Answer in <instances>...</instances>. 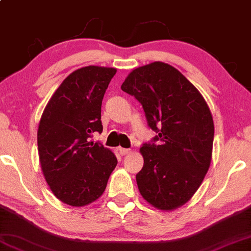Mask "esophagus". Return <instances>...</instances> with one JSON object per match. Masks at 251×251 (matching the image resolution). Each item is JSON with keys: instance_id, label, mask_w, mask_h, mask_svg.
Returning a JSON list of instances; mask_svg holds the SVG:
<instances>
[{"instance_id": "obj_1", "label": "esophagus", "mask_w": 251, "mask_h": 251, "mask_svg": "<svg viewBox=\"0 0 251 251\" xmlns=\"http://www.w3.org/2000/svg\"><path fill=\"white\" fill-rule=\"evenodd\" d=\"M118 150H119V153L122 156H125V155H127V153L131 152V149H127V148H119Z\"/></svg>"}]
</instances>
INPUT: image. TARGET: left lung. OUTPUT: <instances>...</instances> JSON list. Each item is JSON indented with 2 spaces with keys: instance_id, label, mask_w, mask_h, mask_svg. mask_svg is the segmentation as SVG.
<instances>
[{
  "instance_id": "1",
  "label": "left lung",
  "mask_w": 251,
  "mask_h": 251,
  "mask_svg": "<svg viewBox=\"0 0 251 251\" xmlns=\"http://www.w3.org/2000/svg\"><path fill=\"white\" fill-rule=\"evenodd\" d=\"M122 91L142 104L149 127L158 133L140 152L136 175L140 194L163 211L178 209L201 186L212 158L215 126L199 89L176 68L163 62L134 69Z\"/></svg>"
}]
</instances>
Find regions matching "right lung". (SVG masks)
Returning <instances> with one entry per match:
<instances>
[{
    "instance_id": "obj_1",
    "label": "right lung",
    "mask_w": 251,
    "mask_h": 251,
    "mask_svg": "<svg viewBox=\"0 0 251 251\" xmlns=\"http://www.w3.org/2000/svg\"><path fill=\"white\" fill-rule=\"evenodd\" d=\"M116 72L95 65L75 70L43 110L38 128L40 164L52 194L65 204L96 201L117 165L111 150L88 141L93 133L103 131L102 100Z\"/></svg>"
}]
</instances>
